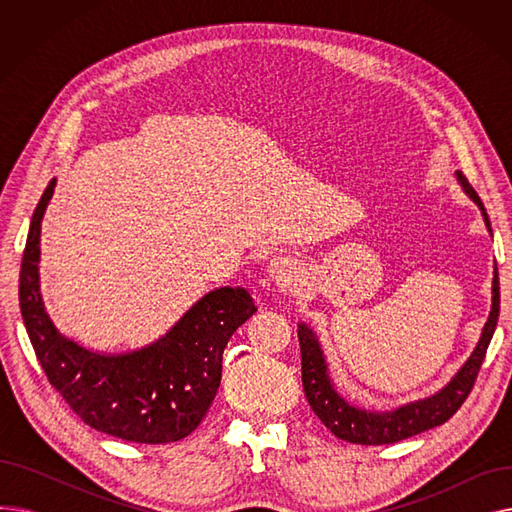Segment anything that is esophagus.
<instances>
[{"label":"esophagus","instance_id":"1","mask_svg":"<svg viewBox=\"0 0 512 512\" xmlns=\"http://www.w3.org/2000/svg\"><path fill=\"white\" fill-rule=\"evenodd\" d=\"M267 270H270V276L278 282V284H290L294 278L299 274V267L294 263L290 257H278L272 259L270 265H267Z\"/></svg>","mask_w":512,"mask_h":512}]
</instances>
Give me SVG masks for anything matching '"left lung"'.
Here are the masks:
<instances>
[{"mask_svg": "<svg viewBox=\"0 0 512 512\" xmlns=\"http://www.w3.org/2000/svg\"><path fill=\"white\" fill-rule=\"evenodd\" d=\"M456 180H459V184L463 186V191L477 203L483 215V222H486L488 230L492 232L486 207H483L479 195L473 191V186L467 182L463 172H456ZM498 313H500V282H498V267H494L492 311L486 326H483L481 338L471 357L465 361V365L459 371H456L454 378L440 392H436L434 396H427L423 400L409 402V405L398 407L394 411H365L344 400L336 392L330 380L328 363L315 332L305 324H299L303 388L313 413L336 438L353 442V444H365V446L394 444L405 438H411L415 434H421L425 429H432L446 423L456 411L461 409L469 392L473 390L479 367L483 359H486V351L498 324Z\"/></svg>", "mask_w": 512, "mask_h": 512, "instance_id": "left-lung-1", "label": "left lung"}]
</instances>
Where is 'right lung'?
I'll use <instances>...</instances> for the list:
<instances>
[{"instance_id":"obj_1","label":"right lung","mask_w":512,"mask_h":512,"mask_svg":"<svg viewBox=\"0 0 512 512\" xmlns=\"http://www.w3.org/2000/svg\"><path fill=\"white\" fill-rule=\"evenodd\" d=\"M53 178L33 213L20 265V311L35 355L70 409L97 432L139 444H168L195 432L222 380L230 336L257 311L245 288H215L178 324L132 353H95L49 319L39 290L41 220Z\"/></svg>"}]
</instances>
